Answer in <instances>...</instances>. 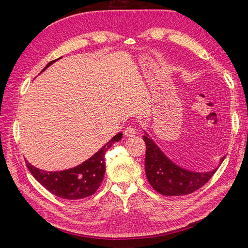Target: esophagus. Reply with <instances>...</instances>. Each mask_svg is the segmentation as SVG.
Here are the masks:
<instances>
[{
  "label": "esophagus",
  "mask_w": 248,
  "mask_h": 248,
  "mask_svg": "<svg viewBox=\"0 0 248 248\" xmlns=\"http://www.w3.org/2000/svg\"><path fill=\"white\" fill-rule=\"evenodd\" d=\"M124 134L125 138H133L136 134V130L133 127H127L124 131Z\"/></svg>",
  "instance_id": "34e87169"
}]
</instances>
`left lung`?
Listing matches in <instances>:
<instances>
[{"instance_id": "obj_1", "label": "left lung", "mask_w": 248, "mask_h": 248, "mask_svg": "<svg viewBox=\"0 0 248 248\" xmlns=\"http://www.w3.org/2000/svg\"><path fill=\"white\" fill-rule=\"evenodd\" d=\"M146 144L145 171L151 186L157 193L166 196H180L191 194L203 186L217 170L192 171L175 164L164 155L149 135L145 132L143 136ZM225 156L219 161L222 164Z\"/></svg>"}]
</instances>
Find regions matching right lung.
<instances>
[{"mask_svg": "<svg viewBox=\"0 0 248 248\" xmlns=\"http://www.w3.org/2000/svg\"><path fill=\"white\" fill-rule=\"evenodd\" d=\"M60 59L50 62L43 71ZM121 139L123 133L119 132L88 160L66 170L46 171L30 164L28 161L25 163L36 180L55 196L64 199H82L91 196L100 186L105 172L104 155L109 147Z\"/></svg>", "mask_w": 248, "mask_h": 248, "instance_id": "add662e5", "label": "right lung"}]
</instances>
